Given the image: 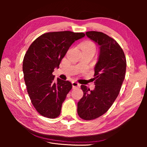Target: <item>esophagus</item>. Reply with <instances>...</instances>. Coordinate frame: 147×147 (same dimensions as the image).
Instances as JSON below:
<instances>
[{
    "mask_svg": "<svg viewBox=\"0 0 147 147\" xmlns=\"http://www.w3.org/2000/svg\"><path fill=\"white\" fill-rule=\"evenodd\" d=\"M72 84L73 89H74V88H77V87H80V84H79L78 82H77L76 81L72 82Z\"/></svg>",
    "mask_w": 147,
    "mask_h": 147,
    "instance_id": "34e87169",
    "label": "esophagus"
}]
</instances>
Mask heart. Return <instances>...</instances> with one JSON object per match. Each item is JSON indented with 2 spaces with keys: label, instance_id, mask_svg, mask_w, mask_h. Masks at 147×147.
I'll use <instances>...</instances> for the list:
<instances>
[{
  "label": "heart",
  "instance_id": "heart-1",
  "mask_svg": "<svg viewBox=\"0 0 147 147\" xmlns=\"http://www.w3.org/2000/svg\"><path fill=\"white\" fill-rule=\"evenodd\" d=\"M81 48L82 50H91L95 52L96 51V45L94 42L92 41L87 40L84 42L81 45Z\"/></svg>",
  "mask_w": 147,
  "mask_h": 147
}]
</instances>
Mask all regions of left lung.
<instances>
[{
  "label": "left lung",
  "mask_w": 147,
  "mask_h": 147,
  "mask_svg": "<svg viewBox=\"0 0 147 147\" xmlns=\"http://www.w3.org/2000/svg\"><path fill=\"white\" fill-rule=\"evenodd\" d=\"M86 36L99 47L94 67L95 88L90 90L81 85L83 96L77 104L79 117L85 120L98 118L112 105L118 97L125 77L126 59L122 48L103 32L89 31Z\"/></svg>",
  "instance_id": "1"
}]
</instances>
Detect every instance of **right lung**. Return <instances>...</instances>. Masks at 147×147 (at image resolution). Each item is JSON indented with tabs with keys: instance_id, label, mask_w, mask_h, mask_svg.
Here are the masks:
<instances>
[{
	"instance_id": "obj_1",
	"label": "right lung",
	"mask_w": 147,
	"mask_h": 147,
	"mask_svg": "<svg viewBox=\"0 0 147 147\" xmlns=\"http://www.w3.org/2000/svg\"><path fill=\"white\" fill-rule=\"evenodd\" d=\"M85 36L83 32L61 31L44 34L30 45L23 63L24 79L32 105L42 116H59L62 104L72 85L53 75L70 47Z\"/></svg>"
}]
</instances>
